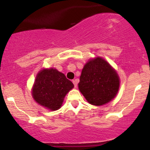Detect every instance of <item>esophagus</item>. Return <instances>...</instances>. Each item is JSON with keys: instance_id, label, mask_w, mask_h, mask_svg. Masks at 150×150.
<instances>
[{"instance_id": "34e87169", "label": "esophagus", "mask_w": 150, "mask_h": 150, "mask_svg": "<svg viewBox=\"0 0 150 150\" xmlns=\"http://www.w3.org/2000/svg\"><path fill=\"white\" fill-rule=\"evenodd\" d=\"M73 84H74V86H75V88H76L77 85V81L76 80H73Z\"/></svg>"}]
</instances>
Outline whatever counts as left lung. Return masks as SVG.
Masks as SVG:
<instances>
[{
	"label": "left lung",
	"instance_id": "1",
	"mask_svg": "<svg viewBox=\"0 0 150 150\" xmlns=\"http://www.w3.org/2000/svg\"><path fill=\"white\" fill-rule=\"evenodd\" d=\"M120 86L118 74L101 57L91 59L84 66L78 83L79 90L89 104L101 106L116 96Z\"/></svg>",
	"mask_w": 150,
	"mask_h": 150
}]
</instances>
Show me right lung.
Returning a JSON list of instances; mask_svg holds the SVG:
<instances>
[{"label":"right lung","mask_w":150,"mask_h":150,"mask_svg":"<svg viewBox=\"0 0 150 150\" xmlns=\"http://www.w3.org/2000/svg\"><path fill=\"white\" fill-rule=\"evenodd\" d=\"M74 87L71 81L56 69H43L36 77L32 97L39 104L51 111L61 107L64 97Z\"/></svg>","instance_id":"right-lung-1"}]
</instances>
